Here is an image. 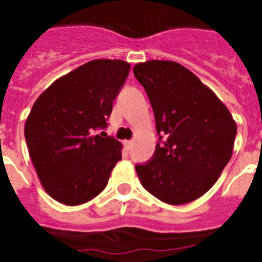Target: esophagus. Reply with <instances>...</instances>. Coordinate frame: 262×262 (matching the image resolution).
Listing matches in <instances>:
<instances>
[{"mask_svg": "<svg viewBox=\"0 0 262 262\" xmlns=\"http://www.w3.org/2000/svg\"><path fill=\"white\" fill-rule=\"evenodd\" d=\"M133 140H126V142H124V147L127 148V149H131V148H133Z\"/></svg>", "mask_w": 262, "mask_h": 262, "instance_id": "esophagus-1", "label": "esophagus"}]
</instances>
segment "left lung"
<instances>
[{
	"instance_id": "1",
	"label": "left lung",
	"mask_w": 262,
	"mask_h": 262,
	"mask_svg": "<svg viewBox=\"0 0 262 262\" xmlns=\"http://www.w3.org/2000/svg\"><path fill=\"white\" fill-rule=\"evenodd\" d=\"M156 120L159 143L135 169L145 190L169 205H184L211 189L232 156L236 123L221 99L176 61L134 67Z\"/></svg>"
}]
</instances>
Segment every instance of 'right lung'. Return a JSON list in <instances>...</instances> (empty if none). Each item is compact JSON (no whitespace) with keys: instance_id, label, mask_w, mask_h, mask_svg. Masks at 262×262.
<instances>
[{"instance_id":"right-lung-1","label":"right lung","mask_w":262,"mask_h":262,"mask_svg":"<svg viewBox=\"0 0 262 262\" xmlns=\"http://www.w3.org/2000/svg\"><path fill=\"white\" fill-rule=\"evenodd\" d=\"M128 73L126 61L93 60L55 81L32 106L25 139L41 185L57 202L81 205L107 185L122 144L96 133L107 127Z\"/></svg>"}]
</instances>
